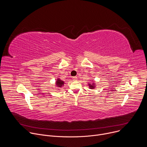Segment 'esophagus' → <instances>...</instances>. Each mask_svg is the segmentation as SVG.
Wrapping results in <instances>:
<instances>
[{
	"instance_id": "34e87169",
	"label": "esophagus",
	"mask_w": 147,
	"mask_h": 147,
	"mask_svg": "<svg viewBox=\"0 0 147 147\" xmlns=\"http://www.w3.org/2000/svg\"><path fill=\"white\" fill-rule=\"evenodd\" d=\"M73 81H77V77H73Z\"/></svg>"
}]
</instances>
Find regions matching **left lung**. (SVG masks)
<instances>
[{"instance_id":"8db88e82","label":"left lung","mask_w":147,"mask_h":147,"mask_svg":"<svg viewBox=\"0 0 147 147\" xmlns=\"http://www.w3.org/2000/svg\"><path fill=\"white\" fill-rule=\"evenodd\" d=\"M95 83H92V84H88V86H89V87H90V89H93V88H94L95 87Z\"/></svg>"}]
</instances>
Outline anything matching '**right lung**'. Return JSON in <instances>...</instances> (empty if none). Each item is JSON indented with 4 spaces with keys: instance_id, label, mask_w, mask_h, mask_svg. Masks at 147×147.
I'll return each mask as SVG.
<instances>
[{
    "instance_id": "obj_1",
    "label": "right lung",
    "mask_w": 147,
    "mask_h": 147,
    "mask_svg": "<svg viewBox=\"0 0 147 147\" xmlns=\"http://www.w3.org/2000/svg\"><path fill=\"white\" fill-rule=\"evenodd\" d=\"M64 84H65L64 81L61 80L59 78H57V81H56V86L57 87H61L62 86H64Z\"/></svg>"
}]
</instances>
